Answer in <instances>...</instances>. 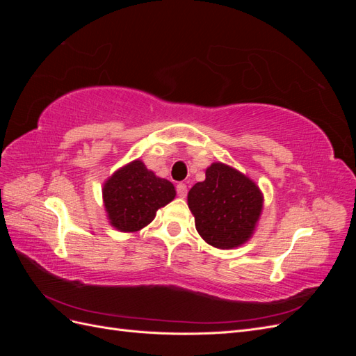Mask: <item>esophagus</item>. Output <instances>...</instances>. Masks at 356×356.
<instances>
[{
	"label": "esophagus",
	"mask_w": 356,
	"mask_h": 356,
	"mask_svg": "<svg viewBox=\"0 0 356 356\" xmlns=\"http://www.w3.org/2000/svg\"><path fill=\"white\" fill-rule=\"evenodd\" d=\"M177 195L179 197H186L187 196V186L184 184V182H179V184L177 186Z\"/></svg>",
	"instance_id": "esophagus-1"
}]
</instances>
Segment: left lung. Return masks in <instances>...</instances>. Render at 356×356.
<instances>
[{
  "label": "left lung",
  "instance_id": "left-lung-1",
  "mask_svg": "<svg viewBox=\"0 0 356 356\" xmlns=\"http://www.w3.org/2000/svg\"><path fill=\"white\" fill-rule=\"evenodd\" d=\"M187 199L199 234L221 250L250 239L263 208L261 193L254 182L222 163L211 165L207 178L191 187Z\"/></svg>",
  "mask_w": 356,
  "mask_h": 356
}]
</instances>
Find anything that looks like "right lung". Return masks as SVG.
<instances>
[{"mask_svg": "<svg viewBox=\"0 0 356 356\" xmlns=\"http://www.w3.org/2000/svg\"><path fill=\"white\" fill-rule=\"evenodd\" d=\"M102 193L110 222L120 232L145 227L154 220L156 211L175 197L174 184L157 178L141 160L117 170Z\"/></svg>", "mask_w": 356, "mask_h": 356, "instance_id": "1", "label": "right lung"}]
</instances>
